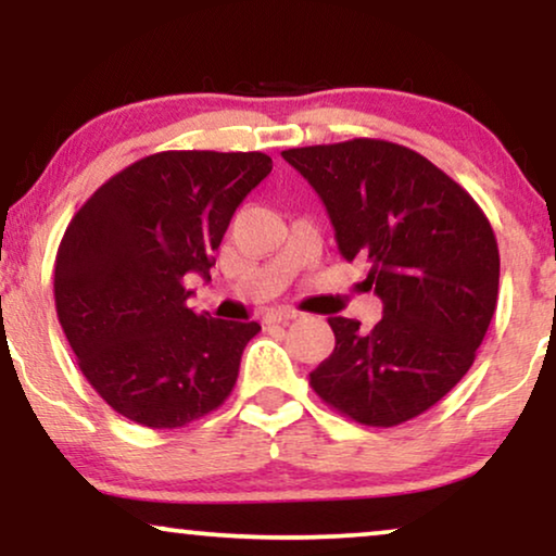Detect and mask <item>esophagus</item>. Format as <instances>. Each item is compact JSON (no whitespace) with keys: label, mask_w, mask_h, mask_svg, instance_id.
Listing matches in <instances>:
<instances>
[{"label":"esophagus","mask_w":556,"mask_h":556,"mask_svg":"<svg viewBox=\"0 0 556 556\" xmlns=\"http://www.w3.org/2000/svg\"><path fill=\"white\" fill-rule=\"evenodd\" d=\"M295 316H299V311L276 308V311H268V314H265V324H288V321H293Z\"/></svg>","instance_id":"1"}]
</instances>
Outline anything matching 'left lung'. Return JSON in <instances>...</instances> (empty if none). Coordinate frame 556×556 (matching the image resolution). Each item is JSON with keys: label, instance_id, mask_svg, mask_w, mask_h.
Returning a JSON list of instances; mask_svg holds the SVG:
<instances>
[{"label": "left lung", "instance_id": "left-lung-1", "mask_svg": "<svg viewBox=\"0 0 556 556\" xmlns=\"http://www.w3.org/2000/svg\"><path fill=\"white\" fill-rule=\"evenodd\" d=\"M316 189L344 261L382 299L371 331L331 316L337 346L311 371L326 405L371 428L422 415L466 377L498 299V245L466 189L379 139L283 151Z\"/></svg>", "mask_w": 556, "mask_h": 556}]
</instances>
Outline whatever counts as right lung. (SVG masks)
<instances>
[{"mask_svg": "<svg viewBox=\"0 0 556 556\" xmlns=\"http://www.w3.org/2000/svg\"><path fill=\"white\" fill-rule=\"evenodd\" d=\"M261 151H162L126 166L71 219L55 257V308L78 367L118 415L185 428L232 392L261 331L187 308L210 280L240 202L268 177Z\"/></svg>", "mask_w": 556, "mask_h": 556, "instance_id": "add662e5", "label": "right lung"}]
</instances>
